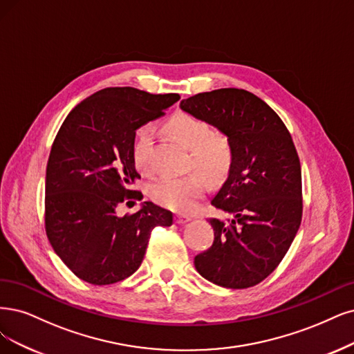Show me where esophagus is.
I'll return each mask as SVG.
<instances>
[{
	"label": "esophagus",
	"instance_id": "34e87169",
	"mask_svg": "<svg viewBox=\"0 0 354 354\" xmlns=\"http://www.w3.org/2000/svg\"><path fill=\"white\" fill-rule=\"evenodd\" d=\"M175 220H176L178 225H185V223H188V221H191V217L185 216V214H176Z\"/></svg>",
	"mask_w": 354,
	"mask_h": 354
}]
</instances>
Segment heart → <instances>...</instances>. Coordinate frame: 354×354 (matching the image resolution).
I'll return each mask as SVG.
<instances>
[{"label":"heart","instance_id":"heart-1","mask_svg":"<svg viewBox=\"0 0 354 354\" xmlns=\"http://www.w3.org/2000/svg\"><path fill=\"white\" fill-rule=\"evenodd\" d=\"M166 128L191 150L189 167H197L214 182L227 176L234 160V151L226 136L214 133L207 121L187 112H178L170 116ZM150 144L151 129L149 127H141L136 136L133 160L142 174H150L153 169L149 154ZM207 191V179L201 174L195 172L182 178H159L150 188V197L156 204L169 210L191 213L197 208L198 201Z\"/></svg>","mask_w":354,"mask_h":354}]
</instances>
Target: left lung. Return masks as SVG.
Returning a JSON list of instances; mask_svg holds the SVG:
<instances>
[{"instance_id": "left-lung-1", "label": "left lung", "mask_w": 354, "mask_h": 354, "mask_svg": "<svg viewBox=\"0 0 354 354\" xmlns=\"http://www.w3.org/2000/svg\"><path fill=\"white\" fill-rule=\"evenodd\" d=\"M180 109L217 127L234 160L212 204L232 218H210L214 242L194 258L204 279L248 289L279 267L302 221V170L289 129L268 104L243 88L204 91Z\"/></svg>"}]
</instances>
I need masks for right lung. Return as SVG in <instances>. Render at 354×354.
<instances>
[{
  "instance_id": "add662e5",
  "label": "right lung",
  "mask_w": 354,
  "mask_h": 354,
  "mask_svg": "<svg viewBox=\"0 0 354 354\" xmlns=\"http://www.w3.org/2000/svg\"><path fill=\"white\" fill-rule=\"evenodd\" d=\"M179 97L106 87L62 122L46 166L45 230L80 280L95 286L125 280L141 266L153 229L174 223L172 212L150 201L124 217L116 216V207L142 200L133 188L140 179L133 160L136 129Z\"/></svg>"
}]
</instances>
